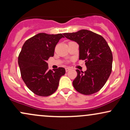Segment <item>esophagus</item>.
Instances as JSON below:
<instances>
[{
  "label": "esophagus",
  "instance_id": "esophagus-1",
  "mask_svg": "<svg viewBox=\"0 0 130 130\" xmlns=\"http://www.w3.org/2000/svg\"><path fill=\"white\" fill-rule=\"evenodd\" d=\"M70 70V68H65V71H66V72H68V71H69Z\"/></svg>",
  "mask_w": 130,
  "mask_h": 130
}]
</instances>
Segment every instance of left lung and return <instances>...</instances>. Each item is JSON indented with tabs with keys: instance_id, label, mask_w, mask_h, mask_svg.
Wrapping results in <instances>:
<instances>
[{
	"instance_id": "1",
	"label": "left lung",
	"mask_w": 130,
	"mask_h": 130,
	"mask_svg": "<svg viewBox=\"0 0 130 130\" xmlns=\"http://www.w3.org/2000/svg\"><path fill=\"white\" fill-rule=\"evenodd\" d=\"M68 39L79 46V60H84L87 70H76L77 76L73 81L75 90L84 95H92L106 84L112 71V54L108 43L100 35L87 30L65 33Z\"/></svg>"
}]
</instances>
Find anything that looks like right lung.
<instances>
[{"label": "right lung", "instance_id": "1", "mask_svg": "<svg viewBox=\"0 0 130 130\" xmlns=\"http://www.w3.org/2000/svg\"><path fill=\"white\" fill-rule=\"evenodd\" d=\"M63 34L50 35L40 33L26 40L18 56L21 75L27 87L33 93L47 96L56 92L60 77L65 73L63 67L48 68L46 62L54 56L55 47Z\"/></svg>", "mask_w": 130, "mask_h": 130}]
</instances>
